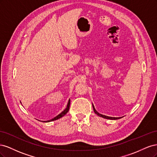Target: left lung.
Masks as SVG:
<instances>
[{"instance_id": "obj_1", "label": "left lung", "mask_w": 157, "mask_h": 157, "mask_svg": "<svg viewBox=\"0 0 157 157\" xmlns=\"http://www.w3.org/2000/svg\"><path fill=\"white\" fill-rule=\"evenodd\" d=\"M93 109H94V111L95 112V113L96 114V115H98V116L99 117H101L103 118H107V119H111V120H116V119H118V118H121L120 117H108V116H105V115H101V114H99L96 109H95L94 108V106L93 105Z\"/></svg>"}]
</instances>
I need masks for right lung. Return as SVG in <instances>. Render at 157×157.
Listing matches in <instances>:
<instances>
[{"label": "right lung", "mask_w": 157, "mask_h": 157, "mask_svg": "<svg viewBox=\"0 0 157 157\" xmlns=\"http://www.w3.org/2000/svg\"><path fill=\"white\" fill-rule=\"evenodd\" d=\"M69 106H70V99L69 100V101H68V103H67V107H66V109H65V110L63 111H62L61 112L59 115H58V116H56V117H54V118H52V119H51V120H50V121H47V122H50V121H55V120H57V119H58V118H60L61 117H63L66 113H67L68 111H69Z\"/></svg>", "instance_id": "1"}]
</instances>
